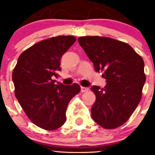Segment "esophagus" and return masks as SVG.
<instances>
[{
    "mask_svg": "<svg viewBox=\"0 0 155 155\" xmlns=\"http://www.w3.org/2000/svg\"><path fill=\"white\" fill-rule=\"evenodd\" d=\"M89 90L88 87H81V92H86Z\"/></svg>",
    "mask_w": 155,
    "mask_h": 155,
    "instance_id": "34e87169",
    "label": "esophagus"
}]
</instances>
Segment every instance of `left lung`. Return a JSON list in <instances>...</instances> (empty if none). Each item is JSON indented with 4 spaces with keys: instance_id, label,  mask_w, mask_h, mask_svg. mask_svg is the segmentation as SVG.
<instances>
[{
    "instance_id": "obj_1",
    "label": "left lung",
    "mask_w": 155,
    "mask_h": 155,
    "mask_svg": "<svg viewBox=\"0 0 155 155\" xmlns=\"http://www.w3.org/2000/svg\"><path fill=\"white\" fill-rule=\"evenodd\" d=\"M78 41L107 82L104 88H91L96 96L92 118L104 128H117L128 120L141 99L146 81L144 61L128 44L113 38L86 36Z\"/></svg>"
}]
</instances>
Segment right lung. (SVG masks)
I'll return each mask as SVG.
<instances>
[{"instance_id": "1", "label": "right lung", "mask_w": 155, "mask_h": 155, "mask_svg": "<svg viewBox=\"0 0 155 155\" xmlns=\"http://www.w3.org/2000/svg\"><path fill=\"white\" fill-rule=\"evenodd\" d=\"M76 41L74 36L43 40L21 54L12 73L15 97L35 125L48 130L61 127L72 97L80 92L78 84H55L61 58Z\"/></svg>"}]
</instances>
